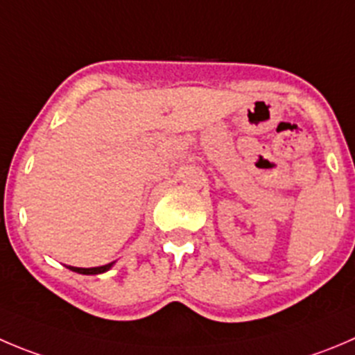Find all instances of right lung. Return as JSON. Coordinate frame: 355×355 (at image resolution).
<instances>
[{
  "mask_svg": "<svg viewBox=\"0 0 355 355\" xmlns=\"http://www.w3.org/2000/svg\"><path fill=\"white\" fill-rule=\"evenodd\" d=\"M114 263L116 261H111V263H107V265H101V267H88V269H85V267H71V265H67V269L72 270V272L85 274V276H97V274L107 272V270L111 269Z\"/></svg>",
  "mask_w": 355,
  "mask_h": 355,
  "instance_id": "add662e5",
  "label": "right lung"
}]
</instances>
